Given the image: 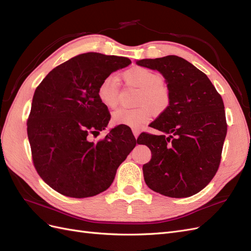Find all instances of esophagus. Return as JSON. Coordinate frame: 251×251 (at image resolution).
<instances>
[{
  "mask_svg": "<svg viewBox=\"0 0 251 251\" xmlns=\"http://www.w3.org/2000/svg\"><path fill=\"white\" fill-rule=\"evenodd\" d=\"M132 132H133V134H134V136H135V138H137L138 136H139V133H140V131L138 130V128H133Z\"/></svg>",
  "mask_w": 251,
  "mask_h": 251,
  "instance_id": "34e87169",
  "label": "esophagus"
}]
</instances>
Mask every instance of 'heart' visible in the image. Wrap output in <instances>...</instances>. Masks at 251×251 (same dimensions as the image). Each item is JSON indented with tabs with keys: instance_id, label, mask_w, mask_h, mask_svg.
I'll return each instance as SVG.
<instances>
[{
	"instance_id": "heart-1",
	"label": "heart",
	"mask_w": 251,
	"mask_h": 251,
	"mask_svg": "<svg viewBox=\"0 0 251 251\" xmlns=\"http://www.w3.org/2000/svg\"><path fill=\"white\" fill-rule=\"evenodd\" d=\"M123 77L128 85L139 88L136 103L137 108H120L113 113V124L137 128L149 123L153 111L161 114L171 103L170 91L163 85L161 74L144 67H133L126 70ZM97 96L102 104L108 108H115L119 100V83L114 75H109L101 80L97 89Z\"/></svg>"
}]
</instances>
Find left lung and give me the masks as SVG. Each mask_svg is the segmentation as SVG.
<instances>
[{
  "mask_svg": "<svg viewBox=\"0 0 251 251\" xmlns=\"http://www.w3.org/2000/svg\"><path fill=\"white\" fill-rule=\"evenodd\" d=\"M168 82L169 108L151 124L162 135L142 133L137 142L151 150L144 164L147 185L171 198H186L206 186L219 169L227 133L221 95L202 71L184 58L168 55L138 60Z\"/></svg>",
  "mask_w": 251,
  "mask_h": 251,
  "instance_id": "8db88e82",
  "label": "left lung"
}]
</instances>
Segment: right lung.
Listing matches in <instances>:
<instances>
[{"instance_id":"add662e5","label":"right lung","mask_w":251,"mask_h":251,"mask_svg":"<svg viewBox=\"0 0 251 251\" xmlns=\"http://www.w3.org/2000/svg\"><path fill=\"white\" fill-rule=\"evenodd\" d=\"M131 63L126 57L85 53L55 67L35 89L27 119L32 161L57 193L87 198L104 192L135 148V137L123 126L92 140L111 118L97 96L98 86Z\"/></svg>"}]
</instances>
